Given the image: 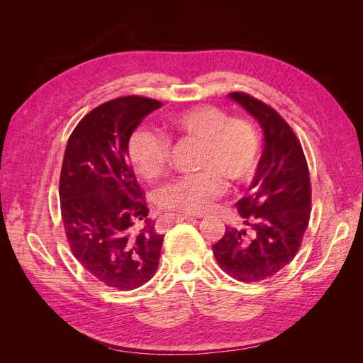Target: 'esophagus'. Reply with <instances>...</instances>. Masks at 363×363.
<instances>
[{
  "label": "esophagus",
  "instance_id": "esophagus-1",
  "mask_svg": "<svg viewBox=\"0 0 363 363\" xmlns=\"http://www.w3.org/2000/svg\"><path fill=\"white\" fill-rule=\"evenodd\" d=\"M194 218V215H188V213H184V215H180V213H171V215H168L167 216V219H169V221H183V219H192Z\"/></svg>",
  "mask_w": 363,
  "mask_h": 363
}]
</instances>
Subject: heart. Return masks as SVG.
Instances as JSON below:
<instances>
[{"label": "heart", "instance_id": "obj_1", "mask_svg": "<svg viewBox=\"0 0 363 363\" xmlns=\"http://www.w3.org/2000/svg\"><path fill=\"white\" fill-rule=\"evenodd\" d=\"M169 127L183 138L201 142L196 160V169L201 174L163 184L156 192L159 207L201 213L224 191L221 177L232 184H242L256 174L260 142L255 127L247 121L230 119L223 108L215 106H196L174 115ZM127 150L142 177L156 179L167 168L171 142L157 131L139 127L131 133Z\"/></svg>", "mask_w": 363, "mask_h": 363}]
</instances>
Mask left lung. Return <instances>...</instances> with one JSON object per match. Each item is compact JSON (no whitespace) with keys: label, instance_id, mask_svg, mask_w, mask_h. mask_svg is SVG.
I'll return each mask as SVG.
<instances>
[{"label":"left lung","instance_id":"8db88e82","mask_svg":"<svg viewBox=\"0 0 363 363\" xmlns=\"http://www.w3.org/2000/svg\"><path fill=\"white\" fill-rule=\"evenodd\" d=\"M263 131V152L247 195L236 203L240 228H225L212 247L224 272L260 281L283 269L300 250L311 218V179L301 144L274 108L247 94H228Z\"/></svg>","mask_w":363,"mask_h":363}]
</instances>
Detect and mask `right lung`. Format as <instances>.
<instances>
[{"label": "right lung", "mask_w": 363, "mask_h": 363, "mask_svg": "<svg viewBox=\"0 0 363 363\" xmlns=\"http://www.w3.org/2000/svg\"><path fill=\"white\" fill-rule=\"evenodd\" d=\"M162 107L144 96L107 101L77 124L65 150L60 211L71 251L106 286L131 291L155 276L163 235L148 219L128 160V139Z\"/></svg>", "instance_id": "obj_1"}]
</instances>
